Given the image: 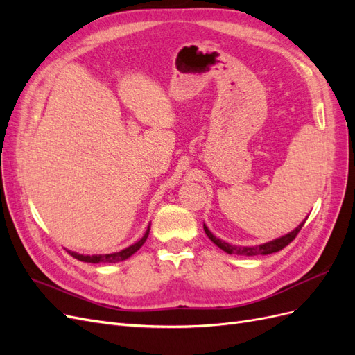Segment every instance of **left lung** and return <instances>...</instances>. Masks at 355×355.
Masks as SVG:
<instances>
[{
    "label": "left lung",
    "mask_w": 355,
    "mask_h": 355,
    "mask_svg": "<svg viewBox=\"0 0 355 355\" xmlns=\"http://www.w3.org/2000/svg\"><path fill=\"white\" fill-rule=\"evenodd\" d=\"M304 223H305V220H304L302 223H300L296 230H293L292 232L286 234L284 237H280V239L272 240V241H270V243L261 244V245H250V247H247V245H232V244H230V243H225L223 240H219V239L214 237V235L209 231V228L206 227V225H204V231H206L207 237H209L214 244H216V245L219 247V249H222L223 252H227L228 254L257 256V254H271V253H277V252L283 250L286 245H288L290 243H292V241L296 239V235L299 234L300 230H302Z\"/></svg>",
    "instance_id": "1"
}]
</instances>
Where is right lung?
I'll return each instance as SVG.
<instances>
[{
	"label": "right lung",
	"mask_w": 355,
	"mask_h": 355,
	"mask_svg": "<svg viewBox=\"0 0 355 355\" xmlns=\"http://www.w3.org/2000/svg\"><path fill=\"white\" fill-rule=\"evenodd\" d=\"M148 234H149V228L146 230L144 237L139 240L137 243L132 244L130 247H127V249L121 250V252H116V253H111V254H94V256H84V254H78L75 252H68L72 257L75 259H78L81 262H87V263H99V262H106V263H115V262H121L125 261L127 257H130L133 253H136L139 249H141L142 244L146 241L148 239Z\"/></svg>",
	"instance_id": "obj_1"
}]
</instances>
